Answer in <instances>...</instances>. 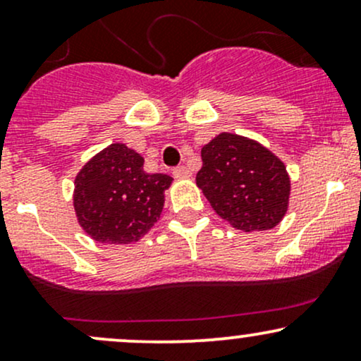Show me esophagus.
<instances>
[{
	"mask_svg": "<svg viewBox=\"0 0 361 361\" xmlns=\"http://www.w3.org/2000/svg\"><path fill=\"white\" fill-rule=\"evenodd\" d=\"M173 175H175L176 178H190L192 176V171H190L186 166H178L173 169Z\"/></svg>",
	"mask_w": 361,
	"mask_h": 361,
	"instance_id": "esophagus-1",
	"label": "esophagus"
}]
</instances>
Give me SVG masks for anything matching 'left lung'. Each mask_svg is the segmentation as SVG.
<instances>
[{"label": "left lung", "mask_w": 361, "mask_h": 361, "mask_svg": "<svg viewBox=\"0 0 361 361\" xmlns=\"http://www.w3.org/2000/svg\"><path fill=\"white\" fill-rule=\"evenodd\" d=\"M197 186L224 221L244 233L279 226L288 210L290 176L270 149L222 132L202 147Z\"/></svg>", "instance_id": "1"}]
</instances>
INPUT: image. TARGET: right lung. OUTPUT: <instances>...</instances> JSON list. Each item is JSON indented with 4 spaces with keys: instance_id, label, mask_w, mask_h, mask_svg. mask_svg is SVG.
I'll return each mask as SVG.
<instances>
[{
    "instance_id": "right-lung-1",
    "label": "right lung",
    "mask_w": 361,
    "mask_h": 361,
    "mask_svg": "<svg viewBox=\"0 0 361 361\" xmlns=\"http://www.w3.org/2000/svg\"><path fill=\"white\" fill-rule=\"evenodd\" d=\"M171 183V176L144 171V157L134 149L110 144L76 175L74 212L94 241L135 243L157 222Z\"/></svg>"
}]
</instances>
